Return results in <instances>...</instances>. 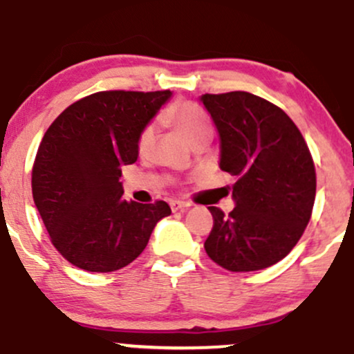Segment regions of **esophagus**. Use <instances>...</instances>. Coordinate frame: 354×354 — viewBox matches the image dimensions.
Returning a JSON list of instances; mask_svg holds the SVG:
<instances>
[{
	"label": "esophagus",
	"mask_w": 354,
	"mask_h": 354,
	"mask_svg": "<svg viewBox=\"0 0 354 354\" xmlns=\"http://www.w3.org/2000/svg\"><path fill=\"white\" fill-rule=\"evenodd\" d=\"M169 206H171V209L173 211H183V209H186V208H189V203H186V201H171L169 203Z\"/></svg>",
	"instance_id": "obj_1"
}]
</instances>
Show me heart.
<instances>
[{
	"mask_svg": "<svg viewBox=\"0 0 354 354\" xmlns=\"http://www.w3.org/2000/svg\"><path fill=\"white\" fill-rule=\"evenodd\" d=\"M169 118L176 123L191 145L203 136L213 135V128H211L208 116L194 104H183V106L174 109ZM154 136H156V128H154V124H148L138 138V153L148 154L149 149L153 148Z\"/></svg>",
	"mask_w": 354,
	"mask_h": 354,
	"instance_id": "1",
	"label": "heart"
}]
</instances>
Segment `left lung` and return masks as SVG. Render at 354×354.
<instances>
[{
    "label": "left lung",
    "mask_w": 354,
    "mask_h": 354,
    "mask_svg": "<svg viewBox=\"0 0 354 354\" xmlns=\"http://www.w3.org/2000/svg\"><path fill=\"white\" fill-rule=\"evenodd\" d=\"M218 129L219 168L236 178L234 208L209 206L214 225L206 253L230 271H258L281 261L311 218L316 173L291 118L246 91L203 95Z\"/></svg>",
    "instance_id": "left-lung-1"
}]
</instances>
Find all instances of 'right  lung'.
<instances>
[{"instance_id": "obj_1", "label": "right lung", "mask_w": 354, "mask_h": 354, "mask_svg": "<svg viewBox=\"0 0 354 354\" xmlns=\"http://www.w3.org/2000/svg\"><path fill=\"white\" fill-rule=\"evenodd\" d=\"M166 91H100L76 101L44 133L33 165V200L51 243L71 265L109 273L143 253L168 203L123 200L121 166L171 98Z\"/></svg>"}]
</instances>
